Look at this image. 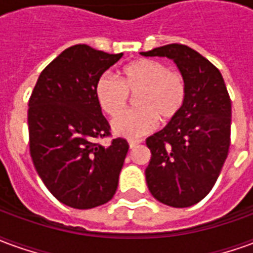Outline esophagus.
Masks as SVG:
<instances>
[{
	"label": "esophagus",
	"instance_id": "1",
	"mask_svg": "<svg viewBox=\"0 0 253 253\" xmlns=\"http://www.w3.org/2000/svg\"><path fill=\"white\" fill-rule=\"evenodd\" d=\"M139 143H141V139H128V146H130V149H134Z\"/></svg>",
	"mask_w": 253,
	"mask_h": 253
}]
</instances>
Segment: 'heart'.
Wrapping results in <instances>:
<instances>
[{"instance_id":"b5f03b06","label":"heart","mask_w":253,"mask_h":253,"mask_svg":"<svg viewBox=\"0 0 253 253\" xmlns=\"http://www.w3.org/2000/svg\"><path fill=\"white\" fill-rule=\"evenodd\" d=\"M130 94L137 95L138 108L121 114ZM94 96L107 115L121 114L112 121L116 135L138 138L157 126V118L169 123L180 115L187 101V83L181 73L169 70L164 63L138 59L122 69L121 81L110 74L100 76Z\"/></svg>"}]
</instances>
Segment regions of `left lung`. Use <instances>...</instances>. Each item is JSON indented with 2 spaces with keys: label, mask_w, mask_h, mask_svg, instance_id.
Listing matches in <instances>:
<instances>
[{
  "label": "left lung",
  "mask_w": 253,
  "mask_h": 253,
  "mask_svg": "<svg viewBox=\"0 0 253 253\" xmlns=\"http://www.w3.org/2000/svg\"><path fill=\"white\" fill-rule=\"evenodd\" d=\"M141 54L169 58L186 78L181 114L146 139L152 157L145 176L157 201L190 207L210 192L228 157L232 121L228 89L217 67L188 46L173 43Z\"/></svg>",
  "instance_id": "obj_1"
}]
</instances>
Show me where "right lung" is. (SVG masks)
<instances>
[{"label": "right lung", "mask_w": 253, "mask_h": 253, "mask_svg": "<svg viewBox=\"0 0 253 253\" xmlns=\"http://www.w3.org/2000/svg\"><path fill=\"white\" fill-rule=\"evenodd\" d=\"M86 44L66 48L38 78L28 103L30 153L52 195L73 209H93L115 195L128 143L111 127L94 96L97 78L122 58Z\"/></svg>", "instance_id": "add662e5"}]
</instances>
